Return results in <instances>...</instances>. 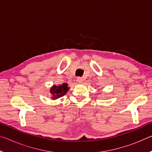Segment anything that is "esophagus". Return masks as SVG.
Wrapping results in <instances>:
<instances>
[{"mask_svg": "<svg viewBox=\"0 0 152 152\" xmlns=\"http://www.w3.org/2000/svg\"><path fill=\"white\" fill-rule=\"evenodd\" d=\"M76 80L78 83H82V82H83V78H81V77H78V78H77Z\"/></svg>", "mask_w": 152, "mask_h": 152, "instance_id": "obj_1", "label": "esophagus"}]
</instances>
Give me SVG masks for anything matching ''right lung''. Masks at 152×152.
<instances>
[{"mask_svg": "<svg viewBox=\"0 0 152 152\" xmlns=\"http://www.w3.org/2000/svg\"><path fill=\"white\" fill-rule=\"evenodd\" d=\"M69 91L68 84L64 83L62 85L56 86L53 85L50 88V93L51 94V99L56 100L63 96Z\"/></svg>", "mask_w": 152, "mask_h": 152, "instance_id": "right-lung-1", "label": "right lung"}]
</instances>
